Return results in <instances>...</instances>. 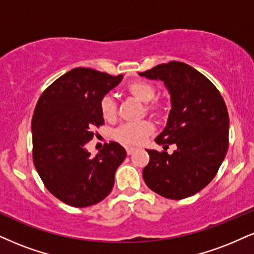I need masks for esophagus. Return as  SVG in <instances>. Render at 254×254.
Listing matches in <instances>:
<instances>
[{"label": "esophagus", "instance_id": "esophagus-1", "mask_svg": "<svg viewBox=\"0 0 254 254\" xmlns=\"http://www.w3.org/2000/svg\"><path fill=\"white\" fill-rule=\"evenodd\" d=\"M126 151H127V154H128V155H132L133 153L136 151V149L134 148V147H127V148H126Z\"/></svg>", "mask_w": 254, "mask_h": 254}]
</instances>
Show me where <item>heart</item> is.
<instances>
[{"instance_id": "b5f03b06", "label": "heart", "mask_w": 254, "mask_h": 254, "mask_svg": "<svg viewBox=\"0 0 254 254\" xmlns=\"http://www.w3.org/2000/svg\"><path fill=\"white\" fill-rule=\"evenodd\" d=\"M127 92L133 96L134 99L139 100L140 102L147 103L146 112L152 114L153 117L160 118L165 112V107L160 102H152L155 98L156 89L155 87L146 81H133L128 83L126 87ZM100 111L105 120H113L117 117V103L112 96L106 95L101 99L100 102ZM153 133V126L151 122L141 121L135 124H124L113 132V137L119 142L126 146H139L145 142V140Z\"/></svg>"}]
</instances>
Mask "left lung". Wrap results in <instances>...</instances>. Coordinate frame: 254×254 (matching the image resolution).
<instances>
[{
  "label": "left lung",
  "mask_w": 254,
  "mask_h": 254,
  "mask_svg": "<svg viewBox=\"0 0 254 254\" xmlns=\"http://www.w3.org/2000/svg\"><path fill=\"white\" fill-rule=\"evenodd\" d=\"M139 75L162 81L170 93L167 124L155 142L164 149L177 146L172 154L147 149L149 162L143 168V180L167 199L189 198L211 183L226 156V105L214 84L184 62L158 64Z\"/></svg>",
  "instance_id": "left-lung-1"
}]
</instances>
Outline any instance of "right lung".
I'll use <instances>...</instances> for the list:
<instances>
[{
    "instance_id": "obj_1",
    "label": "right lung",
    "mask_w": 254,
    "mask_h": 254,
    "mask_svg": "<svg viewBox=\"0 0 254 254\" xmlns=\"http://www.w3.org/2000/svg\"><path fill=\"white\" fill-rule=\"evenodd\" d=\"M121 81V74L74 68L54 81L36 103L31 120L34 165L47 190L67 205H95L114 186L126 149L111 141L90 158L86 143L93 139V127L105 122L101 99Z\"/></svg>"
}]
</instances>
